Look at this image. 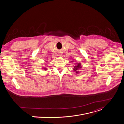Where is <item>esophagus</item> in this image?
<instances>
[{
    "mask_svg": "<svg viewBox=\"0 0 124 124\" xmlns=\"http://www.w3.org/2000/svg\"><path fill=\"white\" fill-rule=\"evenodd\" d=\"M60 54V55H61V54Z\"/></svg>",
    "mask_w": 124,
    "mask_h": 124,
    "instance_id": "1",
    "label": "esophagus"
}]
</instances>
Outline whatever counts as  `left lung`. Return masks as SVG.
I'll use <instances>...</instances> for the list:
<instances>
[{
  "instance_id": "obj_1",
  "label": "left lung",
  "mask_w": 124,
  "mask_h": 124,
  "mask_svg": "<svg viewBox=\"0 0 124 124\" xmlns=\"http://www.w3.org/2000/svg\"><path fill=\"white\" fill-rule=\"evenodd\" d=\"M74 70L75 71L78 70V69H79V68H81V63H78V65L75 66H74ZM77 72H78V71H77ZM77 73H78V72H77Z\"/></svg>"
}]
</instances>
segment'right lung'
Segmentation results:
<instances>
[{"mask_svg": "<svg viewBox=\"0 0 124 124\" xmlns=\"http://www.w3.org/2000/svg\"><path fill=\"white\" fill-rule=\"evenodd\" d=\"M44 69H46V68H44Z\"/></svg>", "mask_w": 124, "mask_h": 124, "instance_id": "add662e5", "label": "right lung"}]
</instances>
